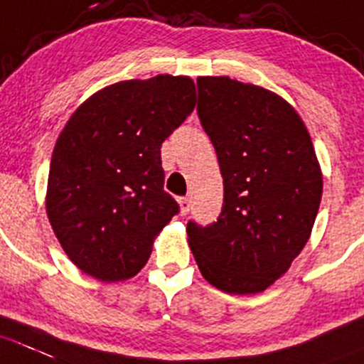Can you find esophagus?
Segmentation results:
<instances>
[{
    "label": "esophagus",
    "mask_w": 364,
    "mask_h": 364,
    "mask_svg": "<svg viewBox=\"0 0 364 364\" xmlns=\"http://www.w3.org/2000/svg\"><path fill=\"white\" fill-rule=\"evenodd\" d=\"M178 205H179V213H181V215H186V213L190 212V208H192V203H190L188 198H179Z\"/></svg>",
    "instance_id": "1"
}]
</instances>
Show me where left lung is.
<instances>
[{"instance_id":"1","label":"left lung","mask_w":364,"mask_h":364,"mask_svg":"<svg viewBox=\"0 0 364 364\" xmlns=\"http://www.w3.org/2000/svg\"><path fill=\"white\" fill-rule=\"evenodd\" d=\"M198 114L224 179L217 223L186 224L208 284L255 294L289 269L311 237L323 174L304 120L280 95L230 77H199Z\"/></svg>"}]
</instances>
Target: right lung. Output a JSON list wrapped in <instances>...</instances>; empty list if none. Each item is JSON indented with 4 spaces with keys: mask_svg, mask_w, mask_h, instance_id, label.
<instances>
[{
    "mask_svg": "<svg viewBox=\"0 0 364 364\" xmlns=\"http://www.w3.org/2000/svg\"><path fill=\"white\" fill-rule=\"evenodd\" d=\"M196 107L186 75L102 87L75 109L50 163L46 215L64 253L100 282L141 271L178 203L163 190L161 144Z\"/></svg>",
    "mask_w": 364,
    "mask_h": 364,
    "instance_id": "obj_1",
    "label": "right lung"
}]
</instances>
